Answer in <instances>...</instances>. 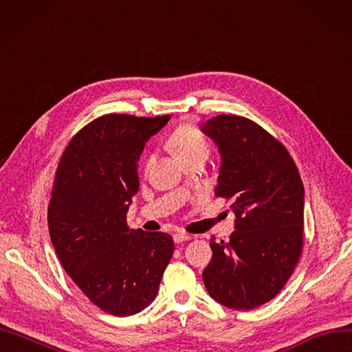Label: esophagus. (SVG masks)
I'll return each mask as SVG.
<instances>
[{
    "mask_svg": "<svg viewBox=\"0 0 352 352\" xmlns=\"http://www.w3.org/2000/svg\"><path fill=\"white\" fill-rule=\"evenodd\" d=\"M191 239H194L192 235H189V234L182 232V231H176V232L173 234V240H175V243H184V241H186V240H191Z\"/></svg>",
    "mask_w": 352,
    "mask_h": 352,
    "instance_id": "esophagus-1",
    "label": "esophagus"
}]
</instances>
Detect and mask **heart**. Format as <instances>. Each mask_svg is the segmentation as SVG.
<instances>
[{"label":"heart","mask_w":352,"mask_h":352,"mask_svg":"<svg viewBox=\"0 0 352 352\" xmlns=\"http://www.w3.org/2000/svg\"><path fill=\"white\" fill-rule=\"evenodd\" d=\"M170 146L179 160L194 155H207L208 145L204 135L191 124H184L170 136Z\"/></svg>","instance_id":"b5f03b06"}]
</instances>
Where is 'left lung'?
<instances>
[{"label":"left lung","mask_w":352,"mask_h":352,"mask_svg":"<svg viewBox=\"0 0 352 352\" xmlns=\"http://www.w3.org/2000/svg\"><path fill=\"white\" fill-rule=\"evenodd\" d=\"M221 154L214 194L231 199L235 231L210 240L204 286L223 307L247 311L275 298L303 245L305 191L287 149L256 122L217 116L201 124Z\"/></svg>","instance_id":"1"}]
</instances>
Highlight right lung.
I'll return each instance as SVG.
<instances>
[{"label": "right lung", "mask_w": 352, "mask_h": 352, "mask_svg": "<svg viewBox=\"0 0 352 352\" xmlns=\"http://www.w3.org/2000/svg\"><path fill=\"white\" fill-rule=\"evenodd\" d=\"M170 116L109 113L66 146L49 204V231L66 274L94 305L117 317L138 314L157 296L175 252L164 232L130 230L139 191L138 160Z\"/></svg>", "instance_id": "add662e5"}]
</instances>
